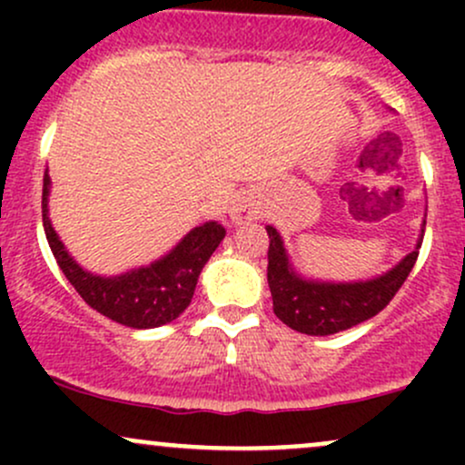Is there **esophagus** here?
<instances>
[{"mask_svg": "<svg viewBox=\"0 0 465 465\" xmlns=\"http://www.w3.org/2000/svg\"><path fill=\"white\" fill-rule=\"evenodd\" d=\"M255 214H258V212H255L253 207H251V203L240 201V203H236V205H233L232 218L236 223H242V221H251V218H253Z\"/></svg>", "mask_w": 465, "mask_h": 465, "instance_id": "obj_1", "label": "esophagus"}]
</instances>
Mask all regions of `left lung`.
Here are the masks:
<instances>
[{
  "mask_svg": "<svg viewBox=\"0 0 465 465\" xmlns=\"http://www.w3.org/2000/svg\"><path fill=\"white\" fill-rule=\"evenodd\" d=\"M266 233H269L266 277L273 297V312L288 328L312 336L341 332L376 317L407 282L421 247V242H418V247L402 262L376 280L354 282V284H322V282L302 280L288 264L280 233L271 225L266 227Z\"/></svg>",
  "mask_w": 465,
  "mask_h": 465,
  "instance_id": "obj_1",
  "label": "left lung"
}]
</instances>
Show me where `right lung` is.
<instances>
[{
	"label": "right lung",
	"instance_id": "1",
	"mask_svg": "<svg viewBox=\"0 0 465 465\" xmlns=\"http://www.w3.org/2000/svg\"><path fill=\"white\" fill-rule=\"evenodd\" d=\"M47 192H50V177L45 173L41 212H44L47 242L58 266L69 284L76 288L78 295L94 311L126 328H157L177 319L194 297L196 280L203 266L225 238V227L218 223H205L192 229L177 247L154 264L120 277H98L80 269L58 240L47 218Z\"/></svg>",
	"mask_w": 465,
	"mask_h": 465
}]
</instances>
